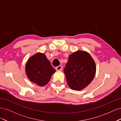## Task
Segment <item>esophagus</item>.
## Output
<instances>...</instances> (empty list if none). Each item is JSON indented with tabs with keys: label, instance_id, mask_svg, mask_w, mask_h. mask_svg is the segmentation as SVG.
Instances as JSON below:
<instances>
[{
	"label": "esophagus",
	"instance_id": "obj_1",
	"mask_svg": "<svg viewBox=\"0 0 121 121\" xmlns=\"http://www.w3.org/2000/svg\"><path fill=\"white\" fill-rule=\"evenodd\" d=\"M62 68H63V67H62L61 65H59V66L56 67V69L57 71H60L62 69Z\"/></svg>",
	"mask_w": 121,
	"mask_h": 121
}]
</instances>
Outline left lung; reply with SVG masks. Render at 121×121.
Returning <instances> with one entry per match:
<instances>
[{
	"label": "left lung",
	"instance_id": "left-lung-1",
	"mask_svg": "<svg viewBox=\"0 0 121 121\" xmlns=\"http://www.w3.org/2000/svg\"><path fill=\"white\" fill-rule=\"evenodd\" d=\"M64 71L69 86L73 90H81L93 80L96 65L87 52L77 50L69 56Z\"/></svg>",
	"mask_w": 121,
	"mask_h": 121
}]
</instances>
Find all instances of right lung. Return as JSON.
I'll list each match as a JSON object with an SVG mask.
<instances>
[{"mask_svg": "<svg viewBox=\"0 0 121 121\" xmlns=\"http://www.w3.org/2000/svg\"><path fill=\"white\" fill-rule=\"evenodd\" d=\"M25 69L29 80L40 86L48 83L51 77L56 72L45 55L40 52L29 58Z\"/></svg>", "mask_w": 121, "mask_h": 121, "instance_id": "obj_1", "label": "right lung"}]
</instances>
